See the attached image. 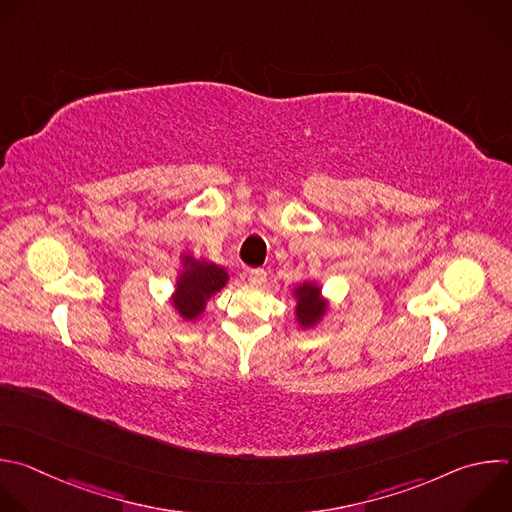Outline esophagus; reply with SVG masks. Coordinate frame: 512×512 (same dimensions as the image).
<instances>
[{"instance_id":"obj_1","label":"esophagus","mask_w":512,"mask_h":512,"mask_svg":"<svg viewBox=\"0 0 512 512\" xmlns=\"http://www.w3.org/2000/svg\"><path fill=\"white\" fill-rule=\"evenodd\" d=\"M245 277L249 279V283L251 285H255V287H261L265 281H267V273H265V269H249L247 273H245Z\"/></svg>"}]
</instances>
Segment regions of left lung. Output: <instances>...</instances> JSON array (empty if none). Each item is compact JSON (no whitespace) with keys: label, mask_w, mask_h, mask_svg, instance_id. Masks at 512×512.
Here are the masks:
<instances>
[{"label":"left lung","mask_w":512,"mask_h":512,"mask_svg":"<svg viewBox=\"0 0 512 512\" xmlns=\"http://www.w3.org/2000/svg\"><path fill=\"white\" fill-rule=\"evenodd\" d=\"M297 317L301 325H311L323 311H325V303L319 299V289L315 285H301L297 291Z\"/></svg>","instance_id":"left-lung-1"}]
</instances>
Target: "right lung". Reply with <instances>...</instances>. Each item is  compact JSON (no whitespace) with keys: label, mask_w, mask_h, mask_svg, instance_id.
<instances>
[{"label":"right lung","mask_w":512,"mask_h":512,"mask_svg":"<svg viewBox=\"0 0 512 512\" xmlns=\"http://www.w3.org/2000/svg\"><path fill=\"white\" fill-rule=\"evenodd\" d=\"M183 261L187 263V269L179 279L173 301L183 317L195 319L203 311L205 301L227 283V271L213 263H201L191 257H185Z\"/></svg>","instance_id":"1"}]
</instances>
